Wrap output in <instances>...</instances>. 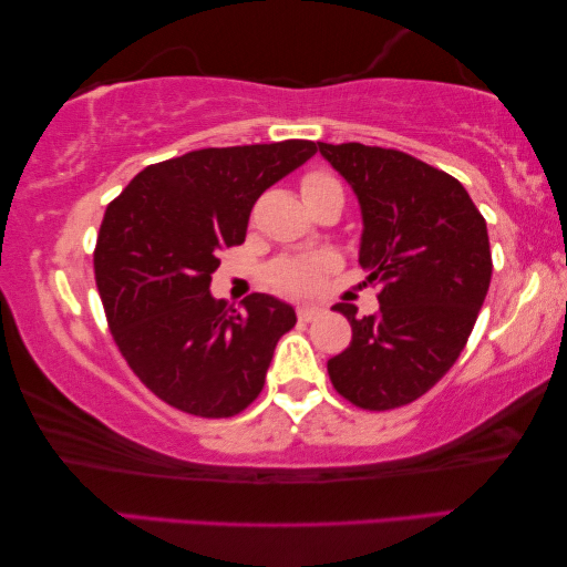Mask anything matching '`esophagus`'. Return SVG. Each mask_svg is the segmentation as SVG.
<instances>
[{"mask_svg":"<svg viewBox=\"0 0 567 567\" xmlns=\"http://www.w3.org/2000/svg\"><path fill=\"white\" fill-rule=\"evenodd\" d=\"M321 313L319 306H311V303H303L296 309V317H299V321H313Z\"/></svg>","mask_w":567,"mask_h":567,"instance_id":"obj_1","label":"esophagus"}]
</instances>
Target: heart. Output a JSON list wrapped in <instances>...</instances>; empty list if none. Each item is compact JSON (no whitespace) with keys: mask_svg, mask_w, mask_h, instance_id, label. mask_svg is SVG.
<instances>
[{"mask_svg":"<svg viewBox=\"0 0 567 567\" xmlns=\"http://www.w3.org/2000/svg\"><path fill=\"white\" fill-rule=\"evenodd\" d=\"M301 193L306 203H317L321 198L339 196L344 198L339 178L329 171H309L301 178ZM331 268L329 258H281L271 266V286L281 293H311L321 286V278Z\"/></svg>","mask_w":567,"mask_h":567,"instance_id":"obj_1","label":"heart"}]
</instances>
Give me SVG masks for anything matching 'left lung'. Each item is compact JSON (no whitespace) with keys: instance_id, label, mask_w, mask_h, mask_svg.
I'll return each mask as SVG.
<instances>
[{"instance_id":"8db88e82","label":"left lung","mask_w":567,"mask_h":567,"mask_svg":"<svg viewBox=\"0 0 567 567\" xmlns=\"http://www.w3.org/2000/svg\"><path fill=\"white\" fill-rule=\"evenodd\" d=\"M354 188L364 234L359 264L379 286V311L351 323L329 359L337 392L361 410H396L447 374L465 349L493 278L487 223L457 178L392 147L319 143Z\"/></svg>"}]
</instances>
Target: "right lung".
<instances>
[{"mask_svg":"<svg viewBox=\"0 0 567 567\" xmlns=\"http://www.w3.org/2000/svg\"><path fill=\"white\" fill-rule=\"evenodd\" d=\"M317 153L311 141L203 147L147 165L110 203L95 246L107 327L137 379L175 410L220 420L261 394L289 303L210 296L223 248L246 240L254 203Z\"/></svg>","mask_w":567,"mask_h":567,"instance_id":"1","label":"right lung"}]
</instances>
